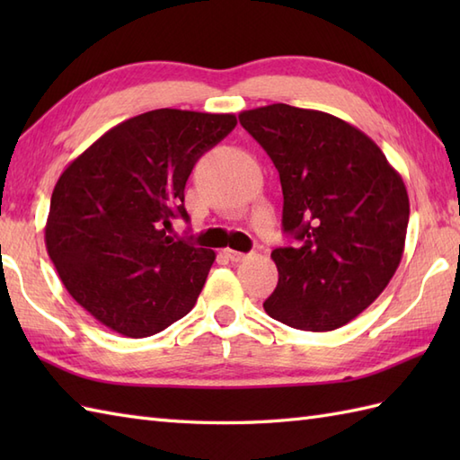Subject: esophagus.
Segmentation results:
<instances>
[{"label":"esophagus","mask_w":460,"mask_h":460,"mask_svg":"<svg viewBox=\"0 0 460 460\" xmlns=\"http://www.w3.org/2000/svg\"><path fill=\"white\" fill-rule=\"evenodd\" d=\"M225 255H227V259H229V261H233V262H241V261H245V259H247V255H245V252H239V251H231V249H227V251H225Z\"/></svg>","instance_id":"obj_1"}]
</instances>
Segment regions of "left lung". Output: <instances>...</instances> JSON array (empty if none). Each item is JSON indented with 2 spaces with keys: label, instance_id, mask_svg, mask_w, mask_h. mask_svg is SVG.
I'll return each mask as SVG.
<instances>
[{
  "label": "left lung",
  "instance_id": "8db88e82",
  "mask_svg": "<svg viewBox=\"0 0 460 460\" xmlns=\"http://www.w3.org/2000/svg\"><path fill=\"white\" fill-rule=\"evenodd\" d=\"M239 122L275 164L282 229L298 243L270 252L279 285L270 318L306 332L348 324L402 262L409 223L405 183L379 146L328 112L269 104Z\"/></svg>",
  "mask_w": 460,
  "mask_h": 460
}]
</instances>
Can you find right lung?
<instances>
[{
	"label": "right lung",
	"mask_w": 460,
	"mask_h": 460,
	"mask_svg": "<svg viewBox=\"0 0 460 460\" xmlns=\"http://www.w3.org/2000/svg\"><path fill=\"white\" fill-rule=\"evenodd\" d=\"M237 126L235 114L158 109L114 126L66 165L45 225L65 288L126 338H146L198 302L215 252L173 241L190 221L183 190L195 162Z\"/></svg>",
	"instance_id": "obj_1"
}]
</instances>
